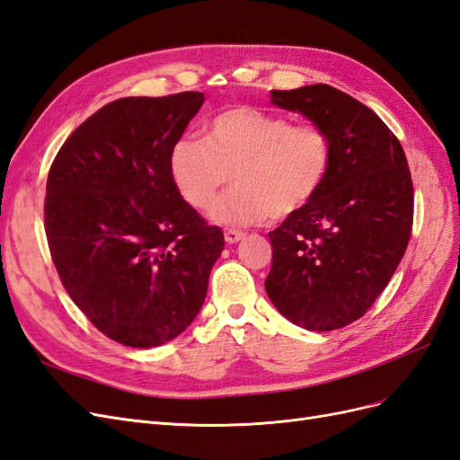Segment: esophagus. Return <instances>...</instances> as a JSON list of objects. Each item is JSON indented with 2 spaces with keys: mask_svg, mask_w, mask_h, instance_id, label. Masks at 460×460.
I'll return each instance as SVG.
<instances>
[{
  "mask_svg": "<svg viewBox=\"0 0 460 460\" xmlns=\"http://www.w3.org/2000/svg\"><path fill=\"white\" fill-rule=\"evenodd\" d=\"M243 232L242 230H226L225 232V240L226 243H238L240 240H243Z\"/></svg>",
  "mask_w": 460,
  "mask_h": 460,
  "instance_id": "34e87169",
  "label": "esophagus"
}]
</instances>
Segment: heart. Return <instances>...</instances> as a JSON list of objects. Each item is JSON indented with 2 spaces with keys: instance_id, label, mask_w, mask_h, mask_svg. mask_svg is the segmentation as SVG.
Wrapping results in <instances>:
<instances>
[{
  "instance_id": "b5f03b06",
  "label": "heart",
  "mask_w": 460,
  "mask_h": 460,
  "mask_svg": "<svg viewBox=\"0 0 460 460\" xmlns=\"http://www.w3.org/2000/svg\"><path fill=\"white\" fill-rule=\"evenodd\" d=\"M330 164L323 128L253 107L222 111L208 122L205 140L182 137L169 155L178 193L199 211L213 205L232 174L235 186L208 215L222 226H252L297 213L323 188Z\"/></svg>"
}]
</instances>
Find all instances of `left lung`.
Wrapping results in <instances>:
<instances>
[{"mask_svg": "<svg viewBox=\"0 0 460 460\" xmlns=\"http://www.w3.org/2000/svg\"><path fill=\"white\" fill-rule=\"evenodd\" d=\"M270 102L328 134L332 164L313 201L269 234L264 288L296 326L343 328L370 309L405 255L414 207L405 151L372 109L338 88L272 90Z\"/></svg>", "mask_w": 460, "mask_h": 460, "instance_id": "1", "label": "left lung"}]
</instances>
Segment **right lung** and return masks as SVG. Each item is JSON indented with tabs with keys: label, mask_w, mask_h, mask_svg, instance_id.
Instances as JSON below:
<instances>
[{
	"label": "right lung",
	"mask_w": 460,
	"mask_h": 460,
	"mask_svg": "<svg viewBox=\"0 0 460 460\" xmlns=\"http://www.w3.org/2000/svg\"><path fill=\"white\" fill-rule=\"evenodd\" d=\"M205 97H122L68 136L46 186V235L66 294L128 347H157L198 316L225 235L180 196L172 146Z\"/></svg>",
	"instance_id": "right-lung-1"
}]
</instances>
